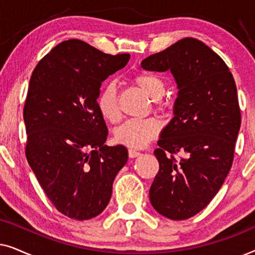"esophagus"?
<instances>
[{"mask_svg": "<svg viewBox=\"0 0 255 255\" xmlns=\"http://www.w3.org/2000/svg\"><path fill=\"white\" fill-rule=\"evenodd\" d=\"M138 155H140V152L135 151L133 148H128V156H130V158H135V156Z\"/></svg>", "mask_w": 255, "mask_h": 255, "instance_id": "esophagus-1", "label": "esophagus"}]
</instances>
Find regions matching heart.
<instances>
[{
	"label": "heart",
	"mask_w": 255,
	"mask_h": 255,
	"mask_svg": "<svg viewBox=\"0 0 255 255\" xmlns=\"http://www.w3.org/2000/svg\"><path fill=\"white\" fill-rule=\"evenodd\" d=\"M139 88L154 100L158 107L162 103L159 99L165 94V82L159 75L153 73H138L132 79ZM96 106L101 116L108 122L115 123L120 120L121 111L118 106V93L116 83L109 81L104 83L97 95ZM160 131V124L155 118H130L120 125L114 132L115 140L130 147H142L154 139Z\"/></svg>",
	"instance_id": "b5f03b06"
}]
</instances>
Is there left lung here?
<instances>
[{"label": "left lung", "mask_w": 255, "mask_h": 255, "mask_svg": "<svg viewBox=\"0 0 255 255\" xmlns=\"http://www.w3.org/2000/svg\"><path fill=\"white\" fill-rule=\"evenodd\" d=\"M141 67L170 71L179 89L174 117L154 151L159 172L149 201L167 218L188 219L210 203L231 169L242 123L235 79L224 60L195 38L149 55Z\"/></svg>", "instance_id": "obj_1"}]
</instances>
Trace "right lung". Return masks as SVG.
I'll list each match as a JSON object with an SVG mask.
<instances>
[{
    "label": "right lung",
    "instance_id": "obj_1",
    "mask_svg": "<svg viewBox=\"0 0 255 255\" xmlns=\"http://www.w3.org/2000/svg\"><path fill=\"white\" fill-rule=\"evenodd\" d=\"M130 54L111 55L79 39L58 44L38 62L24 106L25 155L58 211L86 221L109 203L117 173L128 162L123 145L107 146L96 106L102 82Z\"/></svg>",
    "mask_w": 255,
    "mask_h": 255
}]
</instances>
